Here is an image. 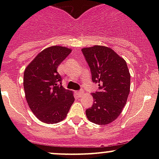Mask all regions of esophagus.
Here are the masks:
<instances>
[{
  "instance_id": "obj_1",
  "label": "esophagus",
  "mask_w": 159,
  "mask_h": 159,
  "mask_svg": "<svg viewBox=\"0 0 159 159\" xmlns=\"http://www.w3.org/2000/svg\"><path fill=\"white\" fill-rule=\"evenodd\" d=\"M77 94H78V95L79 96V97H81V96L84 94V91H77Z\"/></svg>"
}]
</instances>
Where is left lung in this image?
I'll list each match as a JSON object with an SVG mask.
<instances>
[{
    "mask_svg": "<svg viewBox=\"0 0 159 159\" xmlns=\"http://www.w3.org/2000/svg\"><path fill=\"white\" fill-rule=\"evenodd\" d=\"M99 91L92 93L94 104L86 110L88 119L105 125L122 111L130 92L131 75L124 58L108 47L94 45L81 49Z\"/></svg>",
    "mask_w": 159,
    "mask_h": 159,
    "instance_id": "left-lung-1",
    "label": "left lung"
}]
</instances>
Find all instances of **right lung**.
<instances>
[{
	"mask_svg": "<svg viewBox=\"0 0 159 159\" xmlns=\"http://www.w3.org/2000/svg\"><path fill=\"white\" fill-rule=\"evenodd\" d=\"M71 52L63 46H51L39 53L24 72V89L30 109L38 120L56 124L66 118L75 98L64 89L57 67Z\"/></svg>",
	"mask_w": 159,
	"mask_h": 159,
	"instance_id": "obj_1",
	"label": "right lung"
}]
</instances>
